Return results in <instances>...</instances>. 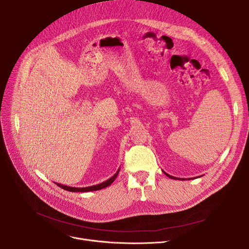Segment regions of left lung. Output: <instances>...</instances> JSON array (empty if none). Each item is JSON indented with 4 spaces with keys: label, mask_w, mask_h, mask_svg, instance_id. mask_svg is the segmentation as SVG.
<instances>
[{
    "label": "left lung",
    "mask_w": 249,
    "mask_h": 249,
    "mask_svg": "<svg viewBox=\"0 0 249 249\" xmlns=\"http://www.w3.org/2000/svg\"><path fill=\"white\" fill-rule=\"evenodd\" d=\"M164 173V172H163ZM168 178H173V179H185V178H175V177H173V176H171V175H167L166 173H164ZM189 179V178H188Z\"/></svg>",
    "instance_id": "obj_1"
}]
</instances>
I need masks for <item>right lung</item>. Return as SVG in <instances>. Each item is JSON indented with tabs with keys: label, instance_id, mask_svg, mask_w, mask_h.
Here are the masks:
<instances>
[{
	"label": "right lung",
	"instance_id": "add662e5",
	"mask_svg": "<svg viewBox=\"0 0 249 249\" xmlns=\"http://www.w3.org/2000/svg\"><path fill=\"white\" fill-rule=\"evenodd\" d=\"M120 172V168L118 169V171L116 172V174L111 177L109 179L105 180L103 182H101V184H98V185H95V186H90V187H86V188H74V187H69V186H64V185H61V184H57V182H55V184L60 187L61 189L65 190V191H69V192H91V191H98V190H101V189H104V188H107L108 186H110L112 182L115 180V178H117L118 174H119Z\"/></svg>",
	"mask_w": 249,
	"mask_h": 249
}]
</instances>
